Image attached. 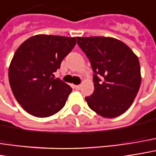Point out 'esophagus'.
<instances>
[{
	"instance_id": "esophagus-1",
	"label": "esophagus",
	"mask_w": 156,
	"mask_h": 156,
	"mask_svg": "<svg viewBox=\"0 0 156 156\" xmlns=\"http://www.w3.org/2000/svg\"><path fill=\"white\" fill-rule=\"evenodd\" d=\"M73 87H74V88H75V89H77V90H79V89H80V87H80V85H76V86H73Z\"/></svg>"
}]
</instances>
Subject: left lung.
Segmentation results:
<instances>
[{
  "mask_svg": "<svg viewBox=\"0 0 156 156\" xmlns=\"http://www.w3.org/2000/svg\"><path fill=\"white\" fill-rule=\"evenodd\" d=\"M90 61L94 90L86 97L89 108L105 118H115L132 105L141 84L140 65L127 44L112 37H77Z\"/></svg>",
  "mask_w": 156,
  "mask_h": 156,
  "instance_id": "obj_1",
  "label": "left lung"
}]
</instances>
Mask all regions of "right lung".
Returning <instances> with one entry per match:
<instances>
[{
    "instance_id": "right-lung-1",
    "label": "right lung",
    "mask_w": 156,
    "mask_h": 156,
    "mask_svg": "<svg viewBox=\"0 0 156 156\" xmlns=\"http://www.w3.org/2000/svg\"><path fill=\"white\" fill-rule=\"evenodd\" d=\"M76 44V37L36 35L17 49L9 68L12 93L29 114L44 118L61 111L72 88L53 73Z\"/></svg>"
}]
</instances>
